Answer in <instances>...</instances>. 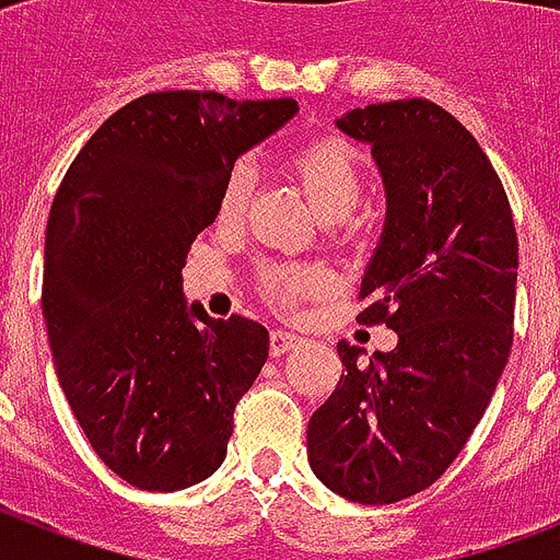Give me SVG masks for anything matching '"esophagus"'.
Here are the masks:
<instances>
[{"label":"esophagus","mask_w":560,"mask_h":560,"mask_svg":"<svg viewBox=\"0 0 560 560\" xmlns=\"http://www.w3.org/2000/svg\"><path fill=\"white\" fill-rule=\"evenodd\" d=\"M299 337L293 331H284V328H276L270 334V354L272 358H281V354H288L290 349H296Z\"/></svg>","instance_id":"obj_1"}]
</instances>
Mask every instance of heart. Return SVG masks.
<instances>
[{
	"mask_svg": "<svg viewBox=\"0 0 560 560\" xmlns=\"http://www.w3.org/2000/svg\"><path fill=\"white\" fill-rule=\"evenodd\" d=\"M290 171H293V177L302 186L311 206L325 220L349 218L366 191V162H363L358 148L340 136H319L314 142L302 144L290 160ZM253 186V165L249 162L232 165V171L223 179V188H220V218H241L249 206ZM319 284H323V272L311 270V267L276 264V267H264L261 272V290L279 305H293Z\"/></svg>",
	"mask_w": 560,
	"mask_h": 560,
	"instance_id": "obj_1",
	"label": "heart"
}]
</instances>
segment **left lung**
I'll return each mask as SVG.
<instances>
[{"label": "left lung", "instance_id": "obj_1", "mask_svg": "<svg viewBox=\"0 0 560 560\" xmlns=\"http://www.w3.org/2000/svg\"><path fill=\"white\" fill-rule=\"evenodd\" d=\"M372 144L386 223L358 323L398 334L392 351L340 342L337 389L307 421V462L334 494L383 505L424 491L479 424L514 337L517 232L477 139L427 98L337 118Z\"/></svg>", "mask_w": 560, "mask_h": 560}]
</instances>
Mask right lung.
<instances>
[{"label": "right lung", "instance_id": "obj_1", "mask_svg": "<svg viewBox=\"0 0 560 560\" xmlns=\"http://www.w3.org/2000/svg\"><path fill=\"white\" fill-rule=\"evenodd\" d=\"M296 109L151 92L92 133L57 188L43 270L57 381L92 451L142 491L220 468L235 404L267 363V328L188 305L183 267L237 156Z\"/></svg>", "mask_w": 560, "mask_h": 560}]
</instances>
